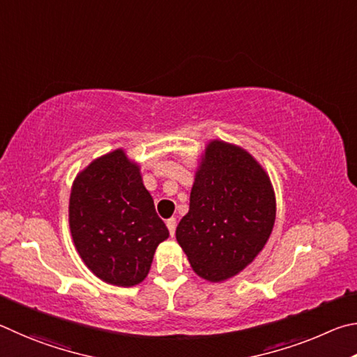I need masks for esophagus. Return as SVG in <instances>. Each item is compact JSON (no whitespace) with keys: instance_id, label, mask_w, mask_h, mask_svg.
Returning <instances> with one entry per match:
<instances>
[{"instance_id":"34e87169","label":"esophagus","mask_w":357,"mask_h":357,"mask_svg":"<svg viewBox=\"0 0 357 357\" xmlns=\"http://www.w3.org/2000/svg\"><path fill=\"white\" fill-rule=\"evenodd\" d=\"M166 226L169 229V234H171L174 236L175 234V227H177V221H175V218H169V220L166 221Z\"/></svg>"}]
</instances>
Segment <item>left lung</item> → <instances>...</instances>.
Segmentation results:
<instances>
[{
	"label": "left lung",
	"instance_id": "8db88e82",
	"mask_svg": "<svg viewBox=\"0 0 357 357\" xmlns=\"http://www.w3.org/2000/svg\"><path fill=\"white\" fill-rule=\"evenodd\" d=\"M274 220L276 199L259 162L240 147L210 142L175 230L192 270L211 282L235 276L264 249Z\"/></svg>",
	"mask_w": 357,
	"mask_h": 357
}]
</instances>
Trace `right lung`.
Wrapping results in <instances>:
<instances>
[{
    "label": "right lung",
    "mask_w": 357,
    "mask_h": 357,
    "mask_svg": "<svg viewBox=\"0 0 357 357\" xmlns=\"http://www.w3.org/2000/svg\"><path fill=\"white\" fill-rule=\"evenodd\" d=\"M68 221L87 268L121 287L144 280L156 246L169 236L139 169L122 150L92 161L75 178Z\"/></svg>",
    "instance_id": "right-lung-1"
}]
</instances>
